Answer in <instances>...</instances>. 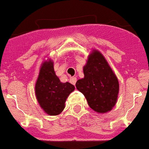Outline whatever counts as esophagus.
Here are the masks:
<instances>
[{
	"instance_id": "34e87169",
	"label": "esophagus",
	"mask_w": 149,
	"mask_h": 149,
	"mask_svg": "<svg viewBox=\"0 0 149 149\" xmlns=\"http://www.w3.org/2000/svg\"><path fill=\"white\" fill-rule=\"evenodd\" d=\"M70 82L72 83V85H75L76 83H77V78H76V77H72V78H70Z\"/></svg>"
}]
</instances>
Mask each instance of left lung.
I'll list each match as a JSON object with an SVG mask.
<instances>
[{
  "label": "left lung",
  "mask_w": 149,
  "mask_h": 149,
  "mask_svg": "<svg viewBox=\"0 0 149 149\" xmlns=\"http://www.w3.org/2000/svg\"><path fill=\"white\" fill-rule=\"evenodd\" d=\"M84 77L77 80L76 86L85 95L89 107L102 114L109 112L117 102L119 83L116 75L103 55L93 49L83 66Z\"/></svg>",
  "instance_id": "1"
}]
</instances>
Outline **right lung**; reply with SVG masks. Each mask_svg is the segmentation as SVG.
Here are the masks:
<instances>
[{
  "mask_svg": "<svg viewBox=\"0 0 149 149\" xmlns=\"http://www.w3.org/2000/svg\"><path fill=\"white\" fill-rule=\"evenodd\" d=\"M74 89L75 86L71 83L60 82L51 59L43 60L35 83V95L45 113L49 116L60 114L65 108L66 99Z\"/></svg>",
  "mask_w": 149,
  "mask_h": 149,
  "instance_id": "add662e5",
  "label": "right lung"
}]
</instances>
